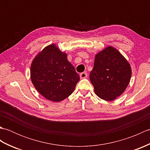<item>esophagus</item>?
Listing matches in <instances>:
<instances>
[{
    "instance_id": "esophagus-1",
    "label": "esophagus",
    "mask_w": 150,
    "mask_h": 150,
    "mask_svg": "<svg viewBox=\"0 0 150 150\" xmlns=\"http://www.w3.org/2000/svg\"><path fill=\"white\" fill-rule=\"evenodd\" d=\"M87 76H88V74H87L86 72H82L80 74V77L81 79H84V78L86 77Z\"/></svg>"
}]
</instances>
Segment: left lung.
Returning <instances> with one entry per match:
<instances>
[{"mask_svg":"<svg viewBox=\"0 0 150 150\" xmlns=\"http://www.w3.org/2000/svg\"><path fill=\"white\" fill-rule=\"evenodd\" d=\"M132 76V69L120 53L109 46L95 56L90 79L95 93L105 100H113L125 91Z\"/></svg>","mask_w":150,"mask_h":150,"instance_id":"left-lung-1","label":"left lung"}]
</instances>
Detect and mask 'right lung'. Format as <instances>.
<instances>
[{"mask_svg": "<svg viewBox=\"0 0 150 150\" xmlns=\"http://www.w3.org/2000/svg\"><path fill=\"white\" fill-rule=\"evenodd\" d=\"M31 79L36 90L47 99L60 102L69 97L80 80L79 75L55 44L46 47L31 66Z\"/></svg>", "mask_w": 150, "mask_h": 150, "instance_id": "1", "label": "right lung"}]
</instances>
